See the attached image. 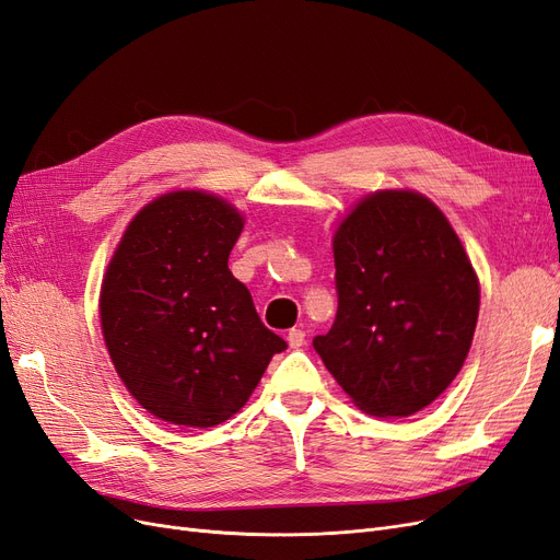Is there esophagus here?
Segmentation results:
<instances>
[{
	"label": "esophagus",
	"instance_id": "esophagus-1",
	"mask_svg": "<svg viewBox=\"0 0 560 560\" xmlns=\"http://www.w3.org/2000/svg\"><path fill=\"white\" fill-rule=\"evenodd\" d=\"M287 342H289V347H292V350H299V347L305 345V331L303 329H292L287 334Z\"/></svg>",
	"mask_w": 560,
	"mask_h": 560
}]
</instances>
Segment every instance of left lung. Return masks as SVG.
Masks as SVG:
<instances>
[{
	"label": "left lung",
	"mask_w": 560,
	"mask_h": 560,
	"mask_svg": "<svg viewBox=\"0 0 560 560\" xmlns=\"http://www.w3.org/2000/svg\"><path fill=\"white\" fill-rule=\"evenodd\" d=\"M338 313L313 347L363 412L410 417L464 365L479 284L447 218L417 191H375L334 238Z\"/></svg>",
	"instance_id": "left-lung-1"
}]
</instances>
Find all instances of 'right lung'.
<instances>
[{
    "label": "right lung",
    "instance_id": "add662e5",
    "mask_svg": "<svg viewBox=\"0 0 560 560\" xmlns=\"http://www.w3.org/2000/svg\"><path fill=\"white\" fill-rule=\"evenodd\" d=\"M234 206L171 191L131 220L102 284V331L129 394L162 421L208 429L238 412L287 342L229 271Z\"/></svg>",
    "mask_w": 560,
    "mask_h": 560
}]
</instances>
